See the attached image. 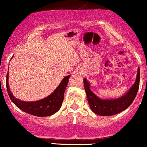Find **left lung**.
I'll return each instance as SVG.
<instances>
[{"mask_svg":"<svg viewBox=\"0 0 147 147\" xmlns=\"http://www.w3.org/2000/svg\"><path fill=\"white\" fill-rule=\"evenodd\" d=\"M84 84L88 102L92 112L102 116L113 115L127 109L136 98L140 86V68L138 69L135 84L125 95L119 98L115 99H100L91 91L90 84L86 78L84 79Z\"/></svg>","mask_w":147,"mask_h":147,"instance_id":"8db88e82","label":"left lung"}]
</instances>
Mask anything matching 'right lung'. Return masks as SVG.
<instances>
[{"instance_id":"right-lung-1","label":"right lung","mask_w":147,"mask_h":147,"mask_svg":"<svg viewBox=\"0 0 147 147\" xmlns=\"http://www.w3.org/2000/svg\"><path fill=\"white\" fill-rule=\"evenodd\" d=\"M70 77V75H68L64 77L56 90L52 94L44 99L35 101V102L21 101L16 98L12 95L10 91L9 84H8V78H9L8 72L7 74L6 87L10 99L18 109L27 113L37 116V117H46V116H50L55 114L60 109L63 101L64 92L68 85Z\"/></svg>"}]
</instances>
